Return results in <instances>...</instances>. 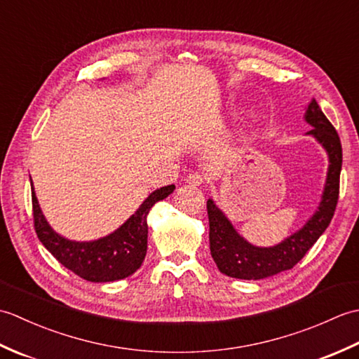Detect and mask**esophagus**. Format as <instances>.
<instances>
[{
    "mask_svg": "<svg viewBox=\"0 0 359 359\" xmlns=\"http://www.w3.org/2000/svg\"><path fill=\"white\" fill-rule=\"evenodd\" d=\"M187 184L191 187H201L203 184V175L199 172H193L187 177Z\"/></svg>",
    "mask_w": 359,
    "mask_h": 359,
    "instance_id": "esophagus-1",
    "label": "esophagus"
}]
</instances>
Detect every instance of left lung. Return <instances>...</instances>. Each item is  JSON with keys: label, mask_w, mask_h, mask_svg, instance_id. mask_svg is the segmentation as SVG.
<instances>
[{"label": "left lung", "mask_w": 359, "mask_h": 359, "mask_svg": "<svg viewBox=\"0 0 359 359\" xmlns=\"http://www.w3.org/2000/svg\"><path fill=\"white\" fill-rule=\"evenodd\" d=\"M304 120L311 126L307 135L325 149L329 170L321 202L306 225L273 247H256L236 231V228L212 199H208L210 250L220 273L236 279H265L293 266L313 247L325 228L329 226L338 203L342 148L337 129L324 116L315 98L306 108Z\"/></svg>", "instance_id": "obj_1"}]
</instances>
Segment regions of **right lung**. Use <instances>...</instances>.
I'll return each mask as SVG.
<instances>
[{
  "label": "right lung",
  "instance_id": "right-lung-1",
  "mask_svg": "<svg viewBox=\"0 0 359 359\" xmlns=\"http://www.w3.org/2000/svg\"><path fill=\"white\" fill-rule=\"evenodd\" d=\"M32 185L34 222L38 239L67 270L90 282H112L131 276L140 269L148 248V212L158 201L166 199L175 187L152 191L134 215L116 231L97 241L79 242L63 238L46 220Z\"/></svg>",
  "mask_w": 359,
  "mask_h": 359
}]
</instances>
